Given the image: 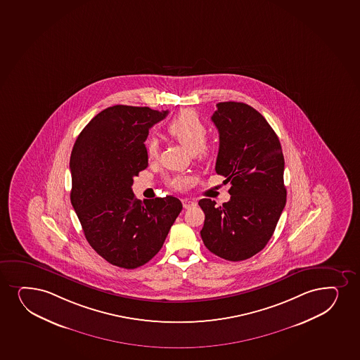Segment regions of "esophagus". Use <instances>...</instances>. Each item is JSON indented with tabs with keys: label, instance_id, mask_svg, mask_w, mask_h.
<instances>
[{
	"label": "esophagus",
	"instance_id": "esophagus-1",
	"mask_svg": "<svg viewBox=\"0 0 360 360\" xmlns=\"http://www.w3.org/2000/svg\"><path fill=\"white\" fill-rule=\"evenodd\" d=\"M182 203L183 207L184 208H191L196 206V201L193 199H189V198H184V199L182 200Z\"/></svg>",
	"mask_w": 360,
	"mask_h": 360
}]
</instances>
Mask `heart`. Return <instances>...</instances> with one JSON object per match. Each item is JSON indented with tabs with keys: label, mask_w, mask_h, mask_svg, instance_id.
I'll list each match as a JSON object with an SVG mask.
<instances>
[{
	"label": "heart",
	"mask_w": 360,
	"mask_h": 360,
	"mask_svg": "<svg viewBox=\"0 0 360 360\" xmlns=\"http://www.w3.org/2000/svg\"><path fill=\"white\" fill-rule=\"evenodd\" d=\"M167 132L191 154L202 150L207 141V127L200 119L199 115L193 110H182L179 115H176L167 125ZM146 152L149 159L158 157L159 146L155 139L147 140ZM169 186L176 189H182L189 184V178L186 176H174L169 179Z\"/></svg>",
	"instance_id": "obj_1"
}]
</instances>
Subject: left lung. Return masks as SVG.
<instances>
[{
  "instance_id": "obj_1",
  "label": "left lung",
  "mask_w": 360,
  "mask_h": 360,
  "mask_svg": "<svg viewBox=\"0 0 360 360\" xmlns=\"http://www.w3.org/2000/svg\"><path fill=\"white\" fill-rule=\"evenodd\" d=\"M219 132L216 172L231 183L228 202L200 200L207 250L229 262L253 257L270 241L287 191L278 137L258 110L242 102H219L212 115Z\"/></svg>"
}]
</instances>
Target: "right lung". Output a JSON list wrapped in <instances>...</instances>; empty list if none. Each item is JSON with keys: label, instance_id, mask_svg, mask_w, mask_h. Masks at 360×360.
I'll use <instances>...</instances> for the list:
<instances>
[{"label": "right lung", "instance_id": "obj_1", "mask_svg": "<svg viewBox=\"0 0 360 360\" xmlns=\"http://www.w3.org/2000/svg\"><path fill=\"white\" fill-rule=\"evenodd\" d=\"M169 110L117 105L90 120L73 146L71 202L85 238L107 262L136 269L161 250L182 211L174 196L136 199L134 177L148 166L144 141Z\"/></svg>", "mask_w": 360, "mask_h": 360}]
</instances>
